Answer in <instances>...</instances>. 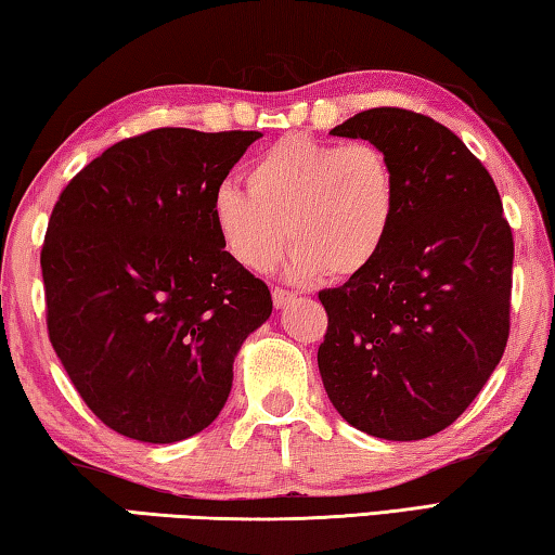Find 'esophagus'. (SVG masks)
<instances>
[{
	"label": "esophagus",
	"mask_w": 555,
	"mask_h": 555,
	"mask_svg": "<svg viewBox=\"0 0 555 555\" xmlns=\"http://www.w3.org/2000/svg\"><path fill=\"white\" fill-rule=\"evenodd\" d=\"M272 302H275L278 310H285V307H287L289 302H295V295L289 293V289L275 287V289H272Z\"/></svg>",
	"instance_id": "34e87169"
}]
</instances>
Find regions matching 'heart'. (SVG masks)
Masks as SVG:
<instances>
[{"label": "heart", "instance_id": "heart-1", "mask_svg": "<svg viewBox=\"0 0 555 555\" xmlns=\"http://www.w3.org/2000/svg\"><path fill=\"white\" fill-rule=\"evenodd\" d=\"M245 186H218L211 216L223 250L253 272L278 260L287 235L293 278H353L380 256L396 223V167L366 140L287 134L250 159Z\"/></svg>", "mask_w": 555, "mask_h": 555}]
</instances>
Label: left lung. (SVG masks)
Listing matches in <instances>:
<instances>
[{
	"label": "left lung",
	"mask_w": 555,
	"mask_h": 555,
	"mask_svg": "<svg viewBox=\"0 0 555 555\" xmlns=\"http://www.w3.org/2000/svg\"><path fill=\"white\" fill-rule=\"evenodd\" d=\"M332 134L388 152L398 211L380 256L320 293L322 384L357 430L430 438L467 411L506 347L514 238L502 198L482 162L428 115L371 107Z\"/></svg>",
	"instance_id": "8db88e82"
}]
</instances>
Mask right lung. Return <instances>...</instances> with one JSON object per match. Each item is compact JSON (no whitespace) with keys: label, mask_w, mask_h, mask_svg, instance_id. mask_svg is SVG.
Listing matches in <instances>:
<instances>
[{"label":"right lung","mask_w":555,"mask_h":555,"mask_svg":"<svg viewBox=\"0 0 555 555\" xmlns=\"http://www.w3.org/2000/svg\"><path fill=\"white\" fill-rule=\"evenodd\" d=\"M260 132L127 138L53 206L41 272L53 351L107 428L167 444L229 401L233 359L268 320V285L218 238L211 198Z\"/></svg>","instance_id":"obj_1"}]
</instances>
